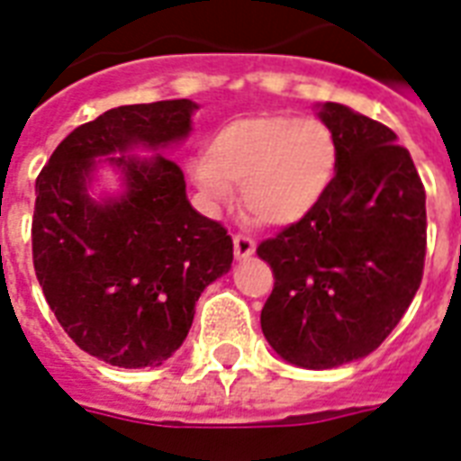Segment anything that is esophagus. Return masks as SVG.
Listing matches in <instances>:
<instances>
[{
  "label": "esophagus",
  "instance_id": "obj_1",
  "mask_svg": "<svg viewBox=\"0 0 461 461\" xmlns=\"http://www.w3.org/2000/svg\"><path fill=\"white\" fill-rule=\"evenodd\" d=\"M233 249H235V259H248L257 252V242L249 238V235H235L233 238Z\"/></svg>",
  "mask_w": 461,
  "mask_h": 461
}]
</instances>
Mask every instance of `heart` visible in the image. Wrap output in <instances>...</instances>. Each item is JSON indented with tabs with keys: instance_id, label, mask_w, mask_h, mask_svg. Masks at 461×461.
Returning <instances> with one entry per match:
<instances>
[{
	"instance_id": "obj_1",
	"label": "heart",
	"mask_w": 461,
	"mask_h": 461,
	"mask_svg": "<svg viewBox=\"0 0 461 461\" xmlns=\"http://www.w3.org/2000/svg\"><path fill=\"white\" fill-rule=\"evenodd\" d=\"M338 164L330 128L285 113L242 116L209 138L193 178L213 204L242 187V204L267 226H288L319 204Z\"/></svg>"
}]
</instances>
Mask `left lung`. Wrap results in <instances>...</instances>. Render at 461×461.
<instances>
[{"label": "left lung", "instance_id": "1", "mask_svg": "<svg viewBox=\"0 0 461 461\" xmlns=\"http://www.w3.org/2000/svg\"><path fill=\"white\" fill-rule=\"evenodd\" d=\"M338 145L319 204L257 249L276 285L261 309L274 352L302 369L371 355L414 300L426 257V193L410 152L378 121L316 104Z\"/></svg>", "mask_w": 461, "mask_h": 461}]
</instances>
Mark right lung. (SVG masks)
Segmentation results:
<instances>
[{"label":"right lung","mask_w":461,"mask_h":461,"mask_svg":"<svg viewBox=\"0 0 461 461\" xmlns=\"http://www.w3.org/2000/svg\"><path fill=\"white\" fill-rule=\"evenodd\" d=\"M190 99L109 109L78 126L35 183L32 264L57 321L87 355L121 369L161 366L194 304L230 271L226 228L190 204L167 157L187 140ZM117 190L101 185V171Z\"/></svg>","instance_id":"obj_1"}]
</instances>
